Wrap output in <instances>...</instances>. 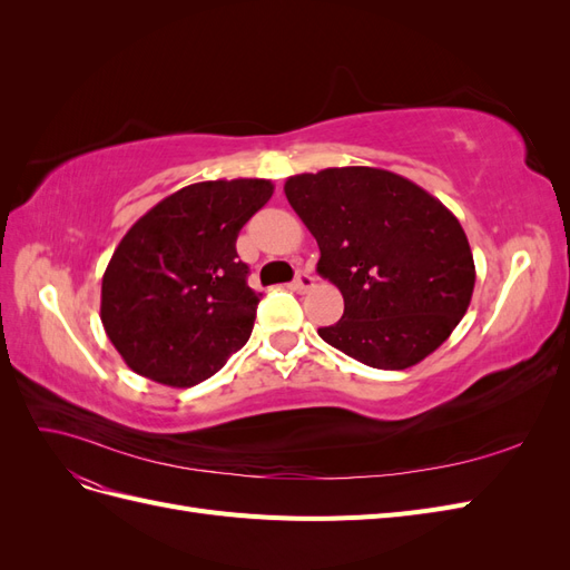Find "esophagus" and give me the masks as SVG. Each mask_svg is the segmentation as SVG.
I'll use <instances>...</instances> for the list:
<instances>
[{
    "label": "esophagus",
    "mask_w": 570,
    "mask_h": 570,
    "mask_svg": "<svg viewBox=\"0 0 570 570\" xmlns=\"http://www.w3.org/2000/svg\"><path fill=\"white\" fill-rule=\"evenodd\" d=\"M295 289L297 292H306V289H312L314 287V278H312V273H306V271H299L297 273V278H295Z\"/></svg>",
    "instance_id": "esophagus-1"
}]
</instances>
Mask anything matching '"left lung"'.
I'll return each instance as SVG.
<instances>
[{"label": "left lung", "mask_w": 570, "mask_h": 570, "mask_svg": "<svg viewBox=\"0 0 570 570\" xmlns=\"http://www.w3.org/2000/svg\"><path fill=\"white\" fill-rule=\"evenodd\" d=\"M285 197L316 237L318 275L344 314L318 335L371 368L416 366L452 335L475 287L459 218L392 170L325 168L285 180Z\"/></svg>", "instance_id": "obj_1"}]
</instances>
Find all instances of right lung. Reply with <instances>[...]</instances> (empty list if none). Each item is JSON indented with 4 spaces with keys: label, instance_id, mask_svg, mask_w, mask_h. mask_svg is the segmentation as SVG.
<instances>
[{
    "label": "right lung",
    "instance_id": "1",
    "mask_svg": "<svg viewBox=\"0 0 570 570\" xmlns=\"http://www.w3.org/2000/svg\"><path fill=\"white\" fill-rule=\"evenodd\" d=\"M271 195L264 178L195 183L124 235L101 278L99 316L128 368L193 387L249 340L258 295L235 243Z\"/></svg>",
    "mask_w": 570,
    "mask_h": 570
}]
</instances>
